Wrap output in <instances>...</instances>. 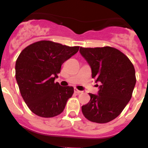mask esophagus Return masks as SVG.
<instances>
[{
  "label": "esophagus",
  "mask_w": 148,
  "mask_h": 148,
  "mask_svg": "<svg viewBox=\"0 0 148 148\" xmlns=\"http://www.w3.org/2000/svg\"><path fill=\"white\" fill-rule=\"evenodd\" d=\"M74 91H75V92H76V93H78V94H80V93H82V91H81V90H77L76 88L74 89Z\"/></svg>",
  "instance_id": "obj_1"
}]
</instances>
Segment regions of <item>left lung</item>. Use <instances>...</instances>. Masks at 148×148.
I'll return each mask as SVG.
<instances>
[{
	"label": "left lung",
	"mask_w": 148,
	"mask_h": 148,
	"mask_svg": "<svg viewBox=\"0 0 148 148\" xmlns=\"http://www.w3.org/2000/svg\"><path fill=\"white\" fill-rule=\"evenodd\" d=\"M81 55L92 70V78L100 84L97 95L82 107L83 115L92 122L107 123L122 112L136 85L135 69L121 51L110 47H80Z\"/></svg>",
	"instance_id": "obj_1"
}]
</instances>
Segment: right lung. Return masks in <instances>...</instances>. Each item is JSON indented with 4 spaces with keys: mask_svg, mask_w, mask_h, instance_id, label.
<instances>
[{
    "mask_svg": "<svg viewBox=\"0 0 148 148\" xmlns=\"http://www.w3.org/2000/svg\"><path fill=\"white\" fill-rule=\"evenodd\" d=\"M78 49L79 47L40 40L20 53L15 63V78L22 98L35 115L51 118L64 111L74 89L54 82L61 65Z\"/></svg>",
    "mask_w": 148,
    "mask_h": 148,
    "instance_id": "right-lung-1",
    "label": "right lung"
}]
</instances>
